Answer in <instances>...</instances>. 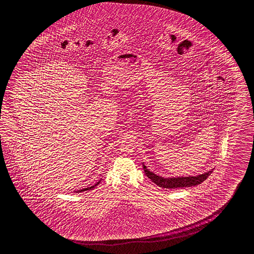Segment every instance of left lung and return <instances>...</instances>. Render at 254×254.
<instances>
[{
  "mask_svg": "<svg viewBox=\"0 0 254 254\" xmlns=\"http://www.w3.org/2000/svg\"><path fill=\"white\" fill-rule=\"evenodd\" d=\"M144 173L146 176L154 182L157 186L164 189H178V188L191 187L196 186L200 184L201 182L206 180L211 173H213V170H211L207 173L196 176H189V177H177V178H163L158 176L156 174L150 172L146 166L143 163Z\"/></svg>",
  "mask_w": 254,
  "mask_h": 254,
  "instance_id": "8db88e82",
  "label": "left lung"
}]
</instances>
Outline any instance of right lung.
Listing matches in <instances>:
<instances>
[{
  "label": "right lung",
  "mask_w": 254,
  "mask_h": 254,
  "mask_svg": "<svg viewBox=\"0 0 254 254\" xmlns=\"http://www.w3.org/2000/svg\"><path fill=\"white\" fill-rule=\"evenodd\" d=\"M100 182H101V181H99V182L96 183L95 185H93V186H91V187H87L85 188V189H82V190H77V191L75 192H83L86 191V190H92V189H94V188H95L96 186H97V185H99V184H100Z\"/></svg>",
  "instance_id": "right-lung-1"
}]
</instances>
